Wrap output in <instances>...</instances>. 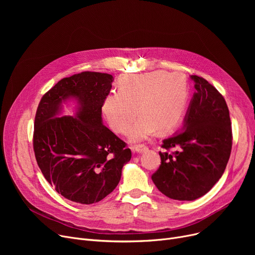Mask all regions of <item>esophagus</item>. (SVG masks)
Here are the masks:
<instances>
[{"label":"esophagus","mask_w":255,"mask_h":255,"mask_svg":"<svg viewBox=\"0 0 255 255\" xmlns=\"http://www.w3.org/2000/svg\"><path fill=\"white\" fill-rule=\"evenodd\" d=\"M148 150V146L146 145H143V144H138V145H134L133 146V151L136 152V153H142L144 151Z\"/></svg>","instance_id":"obj_1"}]
</instances>
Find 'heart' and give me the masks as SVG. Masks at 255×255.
Listing matches in <instances>:
<instances>
[{"mask_svg": "<svg viewBox=\"0 0 255 255\" xmlns=\"http://www.w3.org/2000/svg\"><path fill=\"white\" fill-rule=\"evenodd\" d=\"M119 90L104 98L102 113L115 132L125 134L138 111L140 117L128 132L133 142L146 139L157 129L168 132L176 128L188 98L185 78L162 71L125 75L120 79Z\"/></svg>", "mask_w": 255, "mask_h": 255, "instance_id": "heart-1", "label": "heart"}]
</instances>
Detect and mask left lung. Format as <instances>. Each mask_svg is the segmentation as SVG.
Segmentation results:
<instances>
[{
	"mask_svg": "<svg viewBox=\"0 0 255 255\" xmlns=\"http://www.w3.org/2000/svg\"><path fill=\"white\" fill-rule=\"evenodd\" d=\"M195 93L181 131L163 140L161 164L152 180L171 199L194 200L222 177L231 156L233 134L229 107L221 94L197 75ZM172 147L177 150L170 153Z\"/></svg>",
	"mask_w": 255,
	"mask_h": 255,
	"instance_id": "1",
	"label": "left lung"
}]
</instances>
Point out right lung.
Segmentation results:
<instances>
[{"mask_svg": "<svg viewBox=\"0 0 255 255\" xmlns=\"http://www.w3.org/2000/svg\"><path fill=\"white\" fill-rule=\"evenodd\" d=\"M114 77L82 72L65 77L45 93L34 124L33 145L39 168L57 192L71 202L91 205L114 191L131 159L126 142L102 123V103ZM78 101L75 117L57 115L61 103Z\"/></svg>", "mask_w": 255, "mask_h": 255, "instance_id": "1", "label": "right lung"}]
</instances>
